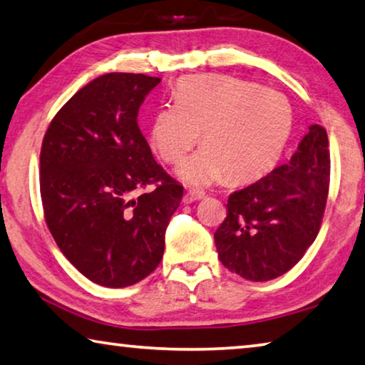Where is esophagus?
<instances>
[{
  "label": "esophagus",
  "instance_id": "esophagus-1",
  "mask_svg": "<svg viewBox=\"0 0 365 365\" xmlns=\"http://www.w3.org/2000/svg\"><path fill=\"white\" fill-rule=\"evenodd\" d=\"M205 197V191H200V190H190L185 193L183 196V201L185 202H193V201H197V200H202Z\"/></svg>",
  "mask_w": 365,
  "mask_h": 365
}]
</instances>
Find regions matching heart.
Segmentation results:
<instances>
[{
    "label": "heart",
    "mask_w": 365,
    "mask_h": 365,
    "mask_svg": "<svg viewBox=\"0 0 365 365\" xmlns=\"http://www.w3.org/2000/svg\"><path fill=\"white\" fill-rule=\"evenodd\" d=\"M292 123V106L277 91L230 77L196 76L178 83L175 103L156 110L151 145L160 159L177 164L202 130L206 146L177 174L191 187H206L227 174L245 180L267 170L282 154Z\"/></svg>",
    "instance_id": "heart-1"
}]
</instances>
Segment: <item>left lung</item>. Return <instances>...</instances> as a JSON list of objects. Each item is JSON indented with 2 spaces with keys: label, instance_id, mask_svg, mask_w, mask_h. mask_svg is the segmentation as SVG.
<instances>
[{
  "label": "left lung",
  "instance_id": "1",
  "mask_svg": "<svg viewBox=\"0 0 365 365\" xmlns=\"http://www.w3.org/2000/svg\"><path fill=\"white\" fill-rule=\"evenodd\" d=\"M329 183V138L316 123L288 163L228 196L214 233L220 262L251 282L287 274L317 237Z\"/></svg>",
  "mask_w": 365,
  "mask_h": 365
}]
</instances>
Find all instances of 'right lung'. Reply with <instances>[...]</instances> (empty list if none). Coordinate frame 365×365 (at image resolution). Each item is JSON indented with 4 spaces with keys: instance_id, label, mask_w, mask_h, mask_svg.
<instances>
[{
    "instance_id": "add662e5",
    "label": "right lung",
    "mask_w": 365,
    "mask_h": 365,
    "mask_svg": "<svg viewBox=\"0 0 365 365\" xmlns=\"http://www.w3.org/2000/svg\"><path fill=\"white\" fill-rule=\"evenodd\" d=\"M160 82L113 72L91 80L49 123L40 154L46 225L71 264L108 288L130 287L158 267L183 187L154 160L137 117ZM156 190L131 196L146 184Z\"/></svg>"
}]
</instances>
